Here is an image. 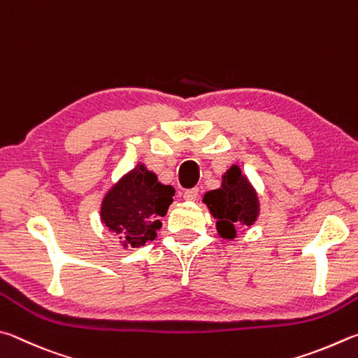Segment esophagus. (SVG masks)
Returning a JSON list of instances; mask_svg holds the SVG:
<instances>
[{"instance_id":"1","label":"esophagus","mask_w":358,"mask_h":358,"mask_svg":"<svg viewBox=\"0 0 358 358\" xmlns=\"http://www.w3.org/2000/svg\"><path fill=\"white\" fill-rule=\"evenodd\" d=\"M184 199H185V201H189V203L196 201V199H198V189H190V190L184 192Z\"/></svg>"}]
</instances>
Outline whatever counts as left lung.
I'll return each instance as SVG.
<instances>
[{
    "instance_id": "obj_1",
    "label": "left lung",
    "mask_w": 358,
    "mask_h": 358,
    "mask_svg": "<svg viewBox=\"0 0 358 358\" xmlns=\"http://www.w3.org/2000/svg\"><path fill=\"white\" fill-rule=\"evenodd\" d=\"M203 203L215 218L222 239H236V228L252 227L259 217L258 192L242 173L239 165H231L222 176L220 189L206 192Z\"/></svg>"
}]
</instances>
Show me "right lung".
Masks as SVG:
<instances>
[{"mask_svg": "<svg viewBox=\"0 0 358 358\" xmlns=\"http://www.w3.org/2000/svg\"><path fill=\"white\" fill-rule=\"evenodd\" d=\"M173 196L171 185L159 182L155 173L138 163L105 193L100 220L124 248L143 247L157 237L160 217H165Z\"/></svg>", "mask_w": 358, "mask_h": 358, "instance_id": "right-lung-1", "label": "right lung"}]
</instances>
